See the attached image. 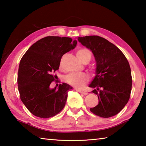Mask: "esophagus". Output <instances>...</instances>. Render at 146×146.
<instances>
[{"label":"esophagus","mask_w":146,"mask_h":146,"mask_svg":"<svg viewBox=\"0 0 146 146\" xmlns=\"http://www.w3.org/2000/svg\"><path fill=\"white\" fill-rule=\"evenodd\" d=\"M77 91L78 92H79L80 93H82V94H83V95H88V93L86 92V91H82V90H77Z\"/></svg>","instance_id":"obj_1"}]
</instances>
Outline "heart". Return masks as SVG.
<instances>
[{
    "label": "heart",
    "instance_id": "obj_1",
    "mask_svg": "<svg viewBox=\"0 0 146 146\" xmlns=\"http://www.w3.org/2000/svg\"><path fill=\"white\" fill-rule=\"evenodd\" d=\"M76 53L79 60L84 64H87L91 58V51L87 48L79 49ZM60 68H62V60L60 62ZM88 76L85 73H70L66 76L65 80L73 87L80 88L88 82Z\"/></svg>",
    "mask_w": 146,
    "mask_h": 146
}]
</instances>
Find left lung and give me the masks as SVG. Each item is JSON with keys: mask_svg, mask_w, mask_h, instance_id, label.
Returning a JSON list of instances; mask_svg holds the SVG:
<instances>
[{"mask_svg": "<svg viewBox=\"0 0 146 146\" xmlns=\"http://www.w3.org/2000/svg\"><path fill=\"white\" fill-rule=\"evenodd\" d=\"M78 40L90 49L95 56L96 76L89 87L98 98V104L90 109L102 118L118 114L130 98L132 77L129 64L117 46L97 35L78 37Z\"/></svg>", "mask_w": 146, "mask_h": 146, "instance_id": "1", "label": "left lung"}]
</instances>
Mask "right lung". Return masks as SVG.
<instances>
[{
  "instance_id": "right-lung-1",
  "label": "right lung",
  "mask_w": 146,
  "mask_h": 146,
  "mask_svg": "<svg viewBox=\"0 0 146 146\" xmlns=\"http://www.w3.org/2000/svg\"><path fill=\"white\" fill-rule=\"evenodd\" d=\"M76 44L70 37L48 36L33 44L21 58L17 78L20 98L33 115L50 118L64 108L73 88L66 83L58 89L49 86L55 80L53 73L58 70L62 56Z\"/></svg>"
}]
</instances>
